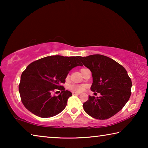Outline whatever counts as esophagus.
I'll use <instances>...</instances> for the list:
<instances>
[{
	"label": "esophagus",
	"instance_id": "1",
	"mask_svg": "<svg viewBox=\"0 0 148 148\" xmlns=\"http://www.w3.org/2000/svg\"><path fill=\"white\" fill-rule=\"evenodd\" d=\"M72 95H79V93H78V92H72Z\"/></svg>",
	"mask_w": 148,
	"mask_h": 148
}]
</instances>
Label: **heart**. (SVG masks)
I'll return each instance as SVG.
<instances>
[{"label":"heart","instance_id":"heart-1","mask_svg":"<svg viewBox=\"0 0 148 148\" xmlns=\"http://www.w3.org/2000/svg\"><path fill=\"white\" fill-rule=\"evenodd\" d=\"M69 89H71V91L74 92H80L82 91V90L84 89V86H79V85H71L69 87Z\"/></svg>","mask_w":148,"mask_h":148}]
</instances>
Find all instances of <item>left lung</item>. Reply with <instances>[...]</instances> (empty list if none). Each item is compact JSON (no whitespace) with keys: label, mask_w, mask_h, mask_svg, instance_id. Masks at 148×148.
Wrapping results in <instances>:
<instances>
[{"label":"left lung","mask_w":148,"mask_h":148,"mask_svg":"<svg viewBox=\"0 0 148 148\" xmlns=\"http://www.w3.org/2000/svg\"><path fill=\"white\" fill-rule=\"evenodd\" d=\"M92 76V91L101 97H89L83 104L86 113L97 119H107L119 112L131 97L132 82L126 70L114 59L102 55L79 57Z\"/></svg>","instance_id":"8db88e82"}]
</instances>
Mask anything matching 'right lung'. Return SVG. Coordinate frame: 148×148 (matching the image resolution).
<instances>
[{
  "label": "right lung",
  "instance_id": "right-lung-1",
  "mask_svg": "<svg viewBox=\"0 0 148 148\" xmlns=\"http://www.w3.org/2000/svg\"><path fill=\"white\" fill-rule=\"evenodd\" d=\"M79 56H52L31 62L21 76L19 92L22 103L36 116L47 118L56 116L66 106L72 92L61 85L74 67L83 66ZM62 91L57 96L52 92Z\"/></svg>",
  "mask_w": 148,
  "mask_h": 148
}]
</instances>
